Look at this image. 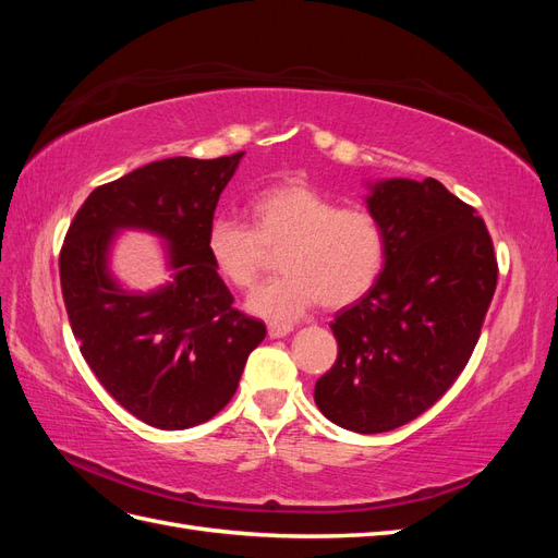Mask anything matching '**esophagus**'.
I'll return each mask as SVG.
<instances>
[{
    "instance_id": "obj_1",
    "label": "esophagus",
    "mask_w": 558,
    "mask_h": 558,
    "mask_svg": "<svg viewBox=\"0 0 558 558\" xmlns=\"http://www.w3.org/2000/svg\"><path fill=\"white\" fill-rule=\"evenodd\" d=\"M291 330H293L291 324H269V326H267V332H269V337H272V340H279V337H286Z\"/></svg>"
}]
</instances>
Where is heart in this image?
<instances>
[{
	"label": "heart",
	"instance_id": "obj_1",
	"mask_svg": "<svg viewBox=\"0 0 558 558\" xmlns=\"http://www.w3.org/2000/svg\"><path fill=\"white\" fill-rule=\"evenodd\" d=\"M251 226L216 216L207 251L221 279L251 289L263 275L267 248H281V277L246 300V310L267 320H295L318 302L347 307L373 291L386 263V232L367 207H340L305 181L265 189L248 202Z\"/></svg>",
	"mask_w": 558,
	"mask_h": 558
}]
</instances>
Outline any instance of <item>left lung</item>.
Listing matches in <instances>:
<instances>
[{
	"instance_id": "8db88e82",
	"label": "left lung",
	"mask_w": 558,
	"mask_h": 558,
	"mask_svg": "<svg viewBox=\"0 0 558 558\" xmlns=\"http://www.w3.org/2000/svg\"><path fill=\"white\" fill-rule=\"evenodd\" d=\"M386 232L381 277L330 324L337 361L314 386L332 424L373 435L440 400L475 349L498 281L477 211L435 179H384L365 197Z\"/></svg>"
}]
</instances>
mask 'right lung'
I'll list each match as a JSON object with an SVG mask.
<instances>
[{
	"instance_id": "obj_1",
	"label": "right lung",
	"mask_w": 558,
	"mask_h": 558,
	"mask_svg": "<svg viewBox=\"0 0 558 558\" xmlns=\"http://www.w3.org/2000/svg\"><path fill=\"white\" fill-rule=\"evenodd\" d=\"M244 156L167 158L99 185L66 230L60 283L81 353L111 398L144 424L183 430L205 424L238 391L265 324L232 307L211 265L207 228ZM121 229H144L168 246L173 281L130 292L108 269Z\"/></svg>"
}]
</instances>
